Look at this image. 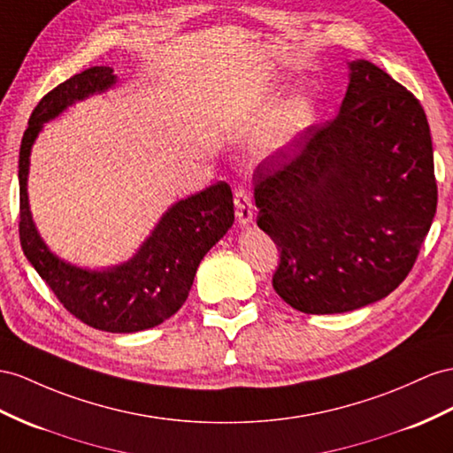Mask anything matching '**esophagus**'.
Here are the masks:
<instances>
[{"label": "esophagus", "instance_id": "esophagus-1", "mask_svg": "<svg viewBox=\"0 0 453 453\" xmlns=\"http://www.w3.org/2000/svg\"><path fill=\"white\" fill-rule=\"evenodd\" d=\"M234 201H235V214L239 224L247 226L252 222L254 216V203L250 199V193L245 188H237L234 193Z\"/></svg>", "mask_w": 453, "mask_h": 453}]
</instances>
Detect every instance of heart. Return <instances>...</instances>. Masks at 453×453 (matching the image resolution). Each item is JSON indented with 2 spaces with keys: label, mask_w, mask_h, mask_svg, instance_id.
<instances>
[{
  "label": "heart",
  "mask_w": 453,
  "mask_h": 453,
  "mask_svg": "<svg viewBox=\"0 0 453 453\" xmlns=\"http://www.w3.org/2000/svg\"><path fill=\"white\" fill-rule=\"evenodd\" d=\"M311 119V101L304 96L287 99L283 105L277 107L270 119L264 122L258 143L262 147H275L283 143L288 135L303 130Z\"/></svg>",
  "instance_id": "1"
}]
</instances>
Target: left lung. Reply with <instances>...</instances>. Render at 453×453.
<instances>
[{"label":"left lung","mask_w":453,"mask_h":453,"mask_svg":"<svg viewBox=\"0 0 453 453\" xmlns=\"http://www.w3.org/2000/svg\"><path fill=\"white\" fill-rule=\"evenodd\" d=\"M339 114L254 170L258 227L280 250L273 288L304 314H342L396 288L436 212L431 127L411 91L354 61Z\"/></svg>","instance_id":"1"}]
</instances>
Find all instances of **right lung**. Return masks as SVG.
<instances>
[{
	"label": "right lung",
	"instance_id": "add662e5",
	"mask_svg": "<svg viewBox=\"0 0 453 453\" xmlns=\"http://www.w3.org/2000/svg\"><path fill=\"white\" fill-rule=\"evenodd\" d=\"M116 84L111 66H91L43 96L22 135L19 153L20 247L34 270L59 303L86 326L109 333H135L160 326L183 306L204 254L234 224V195L226 181L168 208L134 258L96 272L68 264L48 249L32 222L28 206L30 150L43 122L53 120L74 101Z\"/></svg>",
	"mask_w": 453,
	"mask_h": 453
}]
</instances>
